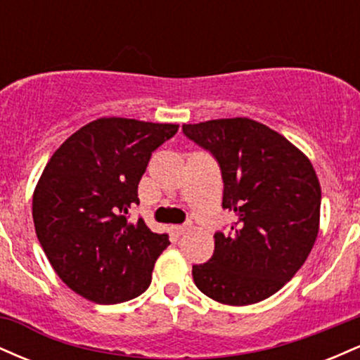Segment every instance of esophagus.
Returning a JSON list of instances; mask_svg holds the SVG:
<instances>
[{"mask_svg": "<svg viewBox=\"0 0 360 360\" xmlns=\"http://www.w3.org/2000/svg\"><path fill=\"white\" fill-rule=\"evenodd\" d=\"M172 230H174L177 235H183L189 230V225H174L172 226Z\"/></svg>", "mask_w": 360, "mask_h": 360, "instance_id": "obj_1", "label": "esophagus"}]
</instances>
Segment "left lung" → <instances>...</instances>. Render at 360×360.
I'll use <instances>...</instances> for the list:
<instances>
[{"label":"left lung","mask_w":360,"mask_h":360,"mask_svg":"<svg viewBox=\"0 0 360 360\" xmlns=\"http://www.w3.org/2000/svg\"><path fill=\"white\" fill-rule=\"evenodd\" d=\"M183 131L218 160L221 206L237 217L232 233H214L213 257L193 266L194 284L230 307L269 298L315 245L321 203L315 169L286 137L245 117L189 123Z\"/></svg>","instance_id":"obj_1"}]
</instances>
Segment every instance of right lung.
Instances as JSON below:
<instances>
[{
    "instance_id": "add662e5",
    "label": "right lung",
    "mask_w": 360,
    "mask_h": 360,
    "mask_svg": "<svg viewBox=\"0 0 360 360\" xmlns=\"http://www.w3.org/2000/svg\"><path fill=\"white\" fill-rule=\"evenodd\" d=\"M179 125L134 118H98L53 152L34 191L37 238L57 276L98 304L134 300L150 286L167 233L142 218L139 183L152 152Z\"/></svg>"
}]
</instances>
